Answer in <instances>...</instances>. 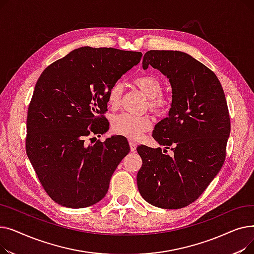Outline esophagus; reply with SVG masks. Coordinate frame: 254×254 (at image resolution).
Masks as SVG:
<instances>
[{
  "instance_id": "obj_1",
  "label": "esophagus",
  "mask_w": 254,
  "mask_h": 254,
  "mask_svg": "<svg viewBox=\"0 0 254 254\" xmlns=\"http://www.w3.org/2000/svg\"><path fill=\"white\" fill-rule=\"evenodd\" d=\"M129 147H130V151L135 152L137 149V144L134 142H129Z\"/></svg>"
}]
</instances>
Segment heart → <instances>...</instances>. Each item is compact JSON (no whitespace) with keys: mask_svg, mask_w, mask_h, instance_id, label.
<instances>
[{"mask_svg":"<svg viewBox=\"0 0 254 254\" xmlns=\"http://www.w3.org/2000/svg\"><path fill=\"white\" fill-rule=\"evenodd\" d=\"M135 85L141 89L148 98L149 108L157 115L162 116L168 113L171 107V100L163 95V84L156 76L144 75L134 80ZM123 96V85L116 82L113 84L107 96V101L111 108H117ZM112 128L116 134L127 137L130 140L140 139L145 131L151 128V120L147 116H132L123 113L115 116L112 120Z\"/></svg>","mask_w":254,"mask_h":254,"instance_id":"heart-1","label":"heart"}]
</instances>
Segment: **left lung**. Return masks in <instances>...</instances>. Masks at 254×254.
Listing matches in <instances>:
<instances>
[{
	"label": "left lung",
	"instance_id": "8db88e82",
	"mask_svg": "<svg viewBox=\"0 0 254 254\" xmlns=\"http://www.w3.org/2000/svg\"><path fill=\"white\" fill-rule=\"evenodd\" d=\"M143 69L161 71L171 83L169 116L152 137L175 154L141 145L138 190L146 202L163 209H180L194 202L220 171L226 154L231 122L224 91L214 72L185 52L149 50ZM165 154L164 155L163 153Z\"/></svg>",
	"mask_w": 254,
	"mask_h": 254
}]
</instances>
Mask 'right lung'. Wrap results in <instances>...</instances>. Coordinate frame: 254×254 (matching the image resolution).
Segmentation results:
<instances>
[{
  "label": "right lung",
  "instance_id": "1",
  "mask_svg": "<svg viewBox=\"0 0 254 254\" xmlns=\"http://www.w3.org/2000/svg\"><path fill=\"white\" fill-rule=\"evenodd\" d=\"M141 59L137 51L84 46L39 77L26 118L25 150L43 189L59 205L85 208L108 191L128 143L123 136L90 145L84 141L108 130L102 115L108 91Z\"/></svg>",
  "mask_w": 254,
  "mask_h": 254
}]
</instances>
